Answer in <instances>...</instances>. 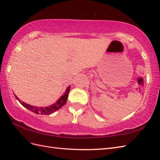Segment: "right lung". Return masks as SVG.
I'll return each instance as SVG.
<instances>
[{
  "mask_svg": "<svg viewBox=\"0 0 160 160\" xmlns=\"http://www.w3.org/2000/svg\"><path fill=\"white\" fill-rule=\"evenodd\" d=\"M70 91V86L68 87L66 89L65 93H64L62 96H61L58 100L55 103H53L52 104L49 105L48 107H35L33 106V105H30L29 104H27L24 102H22L21 100H19V98L17 97L16 95L14 94V96L16 98V100H18L20 103L24 107H25L26 108H28V110L31 111L33 113H35L36 114H41V115H50L53 113V112H55L58 111L60 108L62 107H63L67 101V98L68 96H69V93Z\"/></svg>",
  "mask_w": 160,
  "mask_h": 160,
  "instance_id": "right-lung-1",
  "label": "right lung"
}]
</instances>
